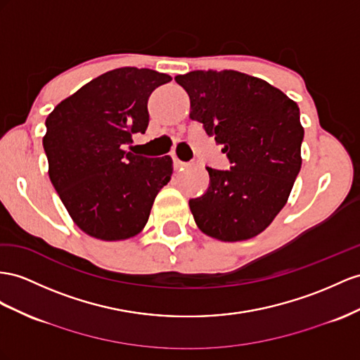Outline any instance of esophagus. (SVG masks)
I'll return each mask as SVG.
<instances>
[{
	"label": "esophagus",
	"mask_w": 360,
	"mask_h": 360,
	"mask_svg": "<svg viewBox=\"0 0 360 360\" xmlns=\"http://www.w3.org/2000/svg\"><path fill=\"white\" fill-rule=\"evenodd\" d=\"M172 158H173V167H174V169H176V170H178V169H182V167H187V165H188L187 162H184V161H181V160L178 158V156H176V155H173V156H172Z\"/></svg>",
	"instance_id": "1"
}]
</instances>
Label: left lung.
Wrapping results in <instances>:
<instances>
[{"instance_id":"obj_1","label":"left lung","mask_w":360,"mask_h":360,"mask_svg":"<svg viewBox=\"0 0 360 360\" xmlns=\"http://www.w3.org/2000/svg\"><path fill=\"white\" fill-rule=\"evenodd\" d=\"M190 118L222 144L229 170L207 167L210 186L188 205L202 233L222 242L264 231L288 202L301 169L300 108L266 80L234 70L174 77Z\"/></svg>"}]
</instances>
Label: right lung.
<instances>
[{"label":"right lung","mask_w":360,"mask_h":360,"mask_svg":"<svg viewBox=\"0 0 360 360\" xmlns=\"http://www.w3.org/2000/svg\"><path fill=\"white\" fill-rule=\"evenodd\" d=\"M164 72L123 67L82 86L45 120L42 144L53 187L76 225L100 240L141 231L158 191L170 181L169 155L123 150L149 124L147 100L170 82Z\"/></svg>","instance_id":"1"}]
</instances>
